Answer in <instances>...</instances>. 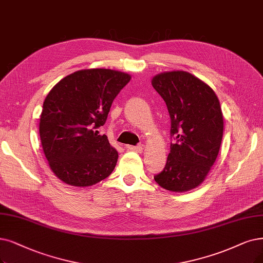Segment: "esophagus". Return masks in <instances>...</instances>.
Segmentation results:
<instances>
[{
  "instance_id": "esophagus-1",
  "label": "esophagus",
  "mask_w": 263,
  "mask_h": 263,
  "mask_svg": "<svg viewBox=\"0 0 263 263\" xmlns=\"http://www.w3.org/2000/svg\"><path fill=\"white\" fill-rule=\"evenodd\" d=\"M126 148H127V149L130 150V151L137 152V153H141L142 150H143V148H142L141 145H137V146H135V145H127V146H126Z\"/></svg>"
}]
</instances>
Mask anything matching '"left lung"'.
<instances>
[{
	"label": "left lung",
	"mask_w": 263,
	"mask_h": 263,
	"mask_svg": "<svg viewBox=\"0 0 263 263\" xmlns=\"http://www.w3.org/2000/svg\"><path fill=\"white\" fill-rule=\"evenodd\" d=\"M152 86L166 102L172 120L171 144L164 171L154 180L165 190L182 193L202 184L221 145L223 115L214 89L186 71L156 74Z\"/></svg>",
	"instance_id": "1"
}]
</instances>
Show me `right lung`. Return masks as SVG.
I'll return each mask as SVG.
<instances>
[{
  "label": "right lung",
  "instance_id": "obj_1",
  "mask_svg": "<svg viewBox=\"0 0 263 263\" xmlns=\"http://www.w3.org/2000/svg\"><path fill=\"white\" fill-rule=\"evenodd\" d=\"M132 76L112 69L80 70L60 80L43 103L40 139L51 172L72 186L106 179L119 153L97 128Z\"/></svg>",
  "mask_w": 263,
  "mask_h": 263
}]
</instances>
